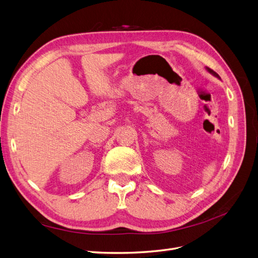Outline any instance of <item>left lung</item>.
Instances as JSON below:
<instances>
[{
    "label": "left lung",
    "instance_id": "8db88e82",
    "mask_svg": "<svg viewBox=\"0 0 258 258\" xmlns=\"http://www.w3.org/2000/svg\"><path fill=\"white\" fill-rule=\"evenodd\" d=\"M208 71H209L210 73H212V74H214L215 76H217V77H218V74H216V73L213 71V70H211V69H209V68H208Z\"/></svg>",
    "mask_w": 258,
    "mask_h": 258
}]
</instances>
